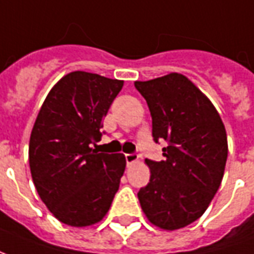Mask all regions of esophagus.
Segmentation results:
<instances>
[{
	"label": "esophagus",
	"instance_id": "34e87169",
	"mask_svg": "<svg viewBox=\"0 0 254 254\" xmlns=\"http://www.w3.org/2000/svg\"><path fill=\"white\" fill-rule=\"evenodd\" d=\"M125 159H127V166H129V165H132V163H134V162H137L138 155L127 154V155H125Z\"/></svg>",
	"mask_w": 254,
	"mask_h": 254
}]
</instances>
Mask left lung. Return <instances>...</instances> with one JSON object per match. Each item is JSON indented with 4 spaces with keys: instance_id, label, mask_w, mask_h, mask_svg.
<instances>
[{
    "instance_id": "8db88e82",
    "label": "left lung",
    "mask_w": 254,
    "mask_h": 254,
    "mask_svg": "<svg viewBox=\"0 0 254 254\" xmlns=\"http://www.w3.org/2000/svg\"><path fill=\"white\" fill-rule=\"evenodd\" d=\"M134 87L147 100L154 141H167L165 160L145 159L151 178L138 201L152 224L182 229L205 212L220 187L229 152L226 129L211 100L184 74L134 81Z\"/></svg>"
}]
</instances>
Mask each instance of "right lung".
I'll return each mask as SVG.
<instances>
[{
  "mask_svg": "<svg viewBox=\"0 0 254 254\" xmlns=\"http://www.w3.org/2000/svg\"><path fill=\"white\" fill-rule=\"evenodd\" d=\"M124 81L96 73H67L42 105L30 138V169L42 201L73 227L100 222L120 188L124 154H103V118Z\"/></svg>",
  "mask_w": 254,
  "mask_h": 254,
  "instance_id": "obj_1",
  "label": "right lung"
}]
</instances>
